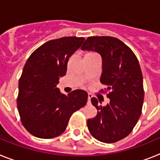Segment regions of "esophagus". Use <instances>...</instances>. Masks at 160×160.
I'll list each match as a JSON object with an SVG mask.
<instances>
[{
  "instance_id": "34e87169",
  "label": "esophagus",
  "mask_w": 160,
  "mask_h": 160,
  "mask_svg": "<svg viewBox=\"0 0 160 160\" xmlns=\"http://www.w3.org/2000/svg\"><path fill=\"white\" fill-rule=\"evenodd\" d=\"M91 98H92V94H88V103H90V100H91Z\"/></svg>"
}]
</instances>
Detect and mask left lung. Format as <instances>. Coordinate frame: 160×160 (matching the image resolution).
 <instances>
[{"instance_id": "left-lung-1", "label": "left lung", "mask_w": 160, "mask_h": 160, "mask_svg": "<svg viewBox=\"0 0 160 160\" xmlns=\"http://www.w3.org/2000/svg\"><path fill=\"white\" fill-rule=\"evenodd\" d=\"M82 49L101 55L100 82L107 87L105 91H109L107 97L110 98L105 107L96 98H91L98 114L87 120L89 131L100 142H118L132 131L142 113L144 90L138 61L126 44L113 37H89Z\"/></svg>"}]
</instances>
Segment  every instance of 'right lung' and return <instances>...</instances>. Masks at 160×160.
I'll return each instance as SVG.
<instances>
[{"mask_svg":"<svg viewBox=\"0 0 160 160\" xmlns=\"http://www.w3.org/2000/svg\"><path fill=\"white\" fill-rule=\"evenodd\" d=\"M84 38L50 40L32 52L19 79L18 109L24 128L31 135L52 138L62 134L70 118L87 104L88 94L75 90L67 95L57 87L67 63Z\"/></svg>","mask_w":160,"mask_h":160,"instance_id":"add662e5","label":"right lung"}]
</instances>
